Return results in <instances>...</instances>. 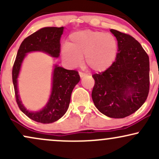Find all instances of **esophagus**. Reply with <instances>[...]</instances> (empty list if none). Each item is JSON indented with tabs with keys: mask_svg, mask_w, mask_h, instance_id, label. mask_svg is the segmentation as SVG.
Here are the masks:
<instances>
[{
	"mask_svg": "<svg viewBox=\"0 0 159 159\" xmlns=\"http://www.w3.org/2000/svg\"><path fill=\"white\" fill-rule=\"evenodd\" d=\"M79 75H80V77H81V78H83L86 75V74L84 73V72H79Z\"/></svg>",
	"mask_w": 159,
	"mask_h": 159,
	"instance_id": "obj_1",
	"label": "esophagus"
}]
</instances>
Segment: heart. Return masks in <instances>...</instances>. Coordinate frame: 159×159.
<instances>
[{
	"label": "heart",
	"mask_w": 159,
	"mask_h": 159,
	"mask_svg": "<svg viewBox=\"0 0 159 159\" xmlns=\"http://www.w3.org/2000/svg\"><path fill=\"white\" fill-rule=\"evenodd\" d=\"M118 48L117 39L113 34L85 30L69 36L67 45L61 49V56L71 67L81 65L84 56L86 64L95 72H101L113 65Z\"/></svg>",
	"instance_id": "heart-1"
}]
</instances>
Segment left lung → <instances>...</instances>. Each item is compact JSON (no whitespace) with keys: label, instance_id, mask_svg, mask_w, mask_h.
Returning <instances> with one entry per match:
<instances>
[{"label":"left lung","instance_id":"obj_1","mask_svg":"<svg viewBox=\"0 0 159 159\" xmlns=\"http://www.w3.org/2000/svg\"><path fill=\"white\" fill-rule=\"evenodd\" d=\"M118 42L116 61L109 69L93 75L95 106L111 118H124L138 111L149 91V56L129 34L111 29Z\"/></svg>","mask_w":159,"mask_h":159}]
</instances>
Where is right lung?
I'll list each match as a JSON object with an SVG mask.
<instances>
[{"instance_id":"add662e5","label":"right lung","mask_w":159,"mask_h":159,"mask_svg":"<svg viewBox=\"0 0 159 159\" xmlns=\"http://www.w3.org/2000/svg\"><path fill=\"white\" fill-rule=\"evenodd\" d=\"M63 27H43L24 39L18 50L12 67V83L15 90L16 102L22 112L30 119L41 123H52L61 118L68 109L71 94L80 81L75 70H68L55 65L53 72L52 89L50 98L43 110L37 112L27 111L21 104L18 94L17 78L21 63L27 53L43 52L54 57H58L61 52V40Z\"/></svg>"}]
</instances>
